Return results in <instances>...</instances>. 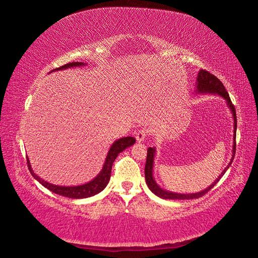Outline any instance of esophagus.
Listing matches in <instances>:
<instances>
[{"instance_id": "1", "label": "esophagus", "mask_w": 258, "mask_h": 258, "mask_svg": "<svg viewBox=\"0 0 258 258\" xmlns=\"http://www.w3.org/2000/svg\"><path fill=\"white\" fill-rule=\"evenodd\" d=\"M146 135H147V131L146 130H141V131H139L136 133L135 139H136V141L139 142V143H143L144 140H145Z\"/></svg>"}]
</instances>
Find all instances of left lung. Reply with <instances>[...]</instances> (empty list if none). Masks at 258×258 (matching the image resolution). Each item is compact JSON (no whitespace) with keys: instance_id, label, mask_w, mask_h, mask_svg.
Instances as JSON below:
<instances>
[{"instance_id":"left-lung-1","label":"left lung","mask_w":258,"mask_h":258,"mask_svg":"<svg viewBox=\"0 0 258 258\" xmlns=\"http://www.w3.org/2000/svg\"><path fill=\"white\" fill-rule=\"evenodd\" d=\"M196 94H213V95H220L221 98H223L226 102V105L231 111V114L233 117V127H234V134H233V144H232V157L229 165H227L224 170L220 173V176L215 179L214 182H212L208 188L203 189L200 192H195V194H178V192H172V191L165 190L160 187V185L156 182L154 178V161L155 156H156V148L155 147H149L147 151V158H146V165H145V179L146 183L148 185L149 190L152 191L154 195L161 198V199L165 200H187V199H197V198H200L203 195H206L209 190H211L217 182L220 180L221 177H222L225 171L230 168L233 159H234L235 155V136H236V112L234 109V105L232 104L231 99L229 93L226 92V90L223 86V83L221 82L217 77L208 73L206 70H199L197 76V83H196Z\"/></svg>"}]
</instances>
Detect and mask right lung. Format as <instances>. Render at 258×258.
Returning a JSON list of instances; mask_svg holds the SVG:
<instances>
[{"label":"right lung","instance_id":"obj_1","mask_svg":"<svg viewBox=\"0 0 258 258\" xmlns=\"http://www.w3.org/2000/svg\"><path fill=\"white\" fill-rule=\"evenodd\" d=\"M83 66H87L85 62H70L62 66L60 68H57L52 71H59V70H64V69H69V68H75V67H83ZM49 73V74H50ZM135 139L134 137H122V139L114 141V143L112 144L109 152H107V155L104 160L103 167H102L101 171L95 176L91 181L86 182L83 184L79 185H59V184H53L48 182L44 179H41L39 176H37L35 173V171L32 168L31 161H29V158L27 157V165H28V169L31 171L32 176L37 180L41 185H44L45 188L48 190L52 191L53 194H57L59 196H62L66 198H70V199H86V198L93 197L95 195L100 194L102 190H103L107 183L110 181L111 178V170H112V165L114 163V160L116 159L117 155L119 153H122L124 149H126L131 147L132 145H134Z\"/></svg>","mask_w":258,"mask_h":258}]
</instances>
